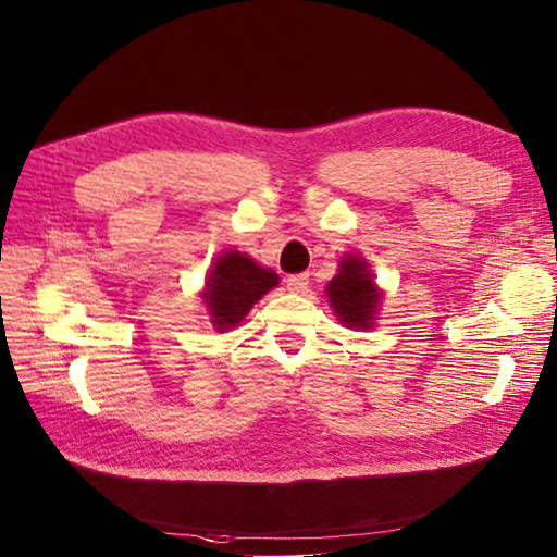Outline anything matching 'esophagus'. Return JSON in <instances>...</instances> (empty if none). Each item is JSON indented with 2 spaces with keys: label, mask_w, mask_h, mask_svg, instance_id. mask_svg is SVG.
<instances>
[{
  "label": "esophagus",
  "mask_w": 557,
  "mask_h": 557,
  "mask_svg": "<svg viewBox=\"0 0 557 557\" xmlns=\"http://www.w3.org/2000/svg\"><path fill=\"white\" fill-rule=\"evenodd\" d=\"M310 284V275L308 273H298V275H289L287 277V289L292 294H304Z\"/></svg>",
  "instance_id": "esophagus-1"
}]
</instances>
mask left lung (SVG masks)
<instances>
[{
	"mask_svg": "<svg viewBox=\"0 0 557 557\" xmlns=\"http://www.w3.org/2000/svg\"><path fill=\"white\" fill-rule=\"evenodd\" d=\"M329 306L347 329L367 331L373 326L380 306V289L373 282L367 259L349 253L341 259L338 275L326 287Z\"/></svg>",
	"mask_w": 557,
	"mask_h": 557,
	"instance_id": "left-lung-1",
	"label": "left lung"
}]
</instances>
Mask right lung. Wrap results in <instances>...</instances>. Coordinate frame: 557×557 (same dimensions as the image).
Returning a JSON list of instances; mask_svg holds the SVG:
<instances>
[{"mask_svg": "<svg viewBox=\"0 0 557 557\" xmlns=\"http://www.w3.org/2000/svg\"><path fill=\"white\" fill-rule=\"evenodd\" d=\"M277 273L259 265L247 253L226 251L212 263L208 280H205L202 304L208 308L212 326L224 333L240 324L247 312L270 289L277 287Z\"/></svg>", "mask_w": 557, "mask_h": 557, "instance_id": "add662e5", "label": "right lung"}]
</instances>
